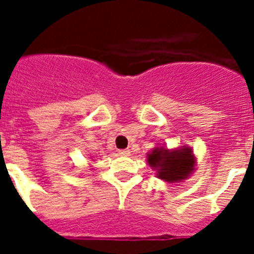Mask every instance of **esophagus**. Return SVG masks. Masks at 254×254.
<instances>
[{
	"label": "esophagus",
	"instance_id": "obj_1",
	"mask_svg": "<svg viewBox=\"0 0 254 254\" xmlns=\"http://www.w3.org/2000/svg\"><path fill=\"white\" fill-rule=\"evenodd\" d=\"M129 154H131V151H129L128 149H123V150H120V155H122V156H128Z\"/></svg>",
	"mask_w": 254,
	"mask_h": 254
}]
</instances>
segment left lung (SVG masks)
<instances>
[{
    "label": "left lung",
    "instance_id": "obj_1",
    "mask_svg": "<svg viewBox=\"0 0 254 254\" xmlns=\"http://www.w3.org/2000/svg\"><path fill=\"white\" fill-rule=\"evenodd\" d=\"M147 164L156 170L158 178L168 183H178L188 178L193 172L196 158L188 146L173 150L158 146L147 154Z\"/></svg>",
    "mask_w": 254,
    "mask_h": 254
}]
</instances>
